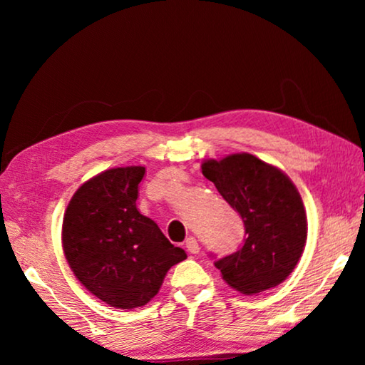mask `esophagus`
I'll return each mask as SVG.
<instances>
[{
  "label": "esophagus",
  "mask_w": 365,
  "mask_h": 365,
  "mask_svg": "<svg viewBox=\"0 0 365 365\" xmlns=\"http://www.w3.org/2000/svg\"><path fill=\"white\" fill-rule=\"evenodd\" d=\"M185 248H187L188 252H191V255H197L200 252V243H197V240L190 237L187 242H185Z\"/></svg>",
  "instance_id": "1"
}]
</instances>
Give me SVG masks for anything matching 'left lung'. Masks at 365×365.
<instances>
[{
  "mask_svg": "<svg viewBox=\"0 0 365 365\" xmlns=\"http://www.w3.org/2000/svg\"><path fill=\"white\" fill-rule=\"evenodd\" d=\"M222 197L245 224V243L215 261L222 279L243 294L274 288L292 274L307 238L299 191L280 169L248 153L201 164Z\"/></svg>",
  "mask_w": 365,
  "mask_h": 365,
  "instance_id": "left-lung-1",
  "label": "left lung"
}]
</instances>
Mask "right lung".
Returning a JSON list of instances; mask_svg holds the SVG:
<instances>
[{
    "mask_svg": "<svg viewBox=\"0 0 365 365\" xmlns=\"http://www.w3.org/2000/svg\"><path fill=\"white\" fill-rule=\"evenodd\" d=\"M145 168L104 170L85 182L63 220V248L73 275L106 304L141 307L158 294L168 270L187 252L137 209Z\"/></svg>",
    "mask_w": 365,
    "mask_h": 365,
    "instance_id": "1",
    "label": "right lung"
}]
</instances>
